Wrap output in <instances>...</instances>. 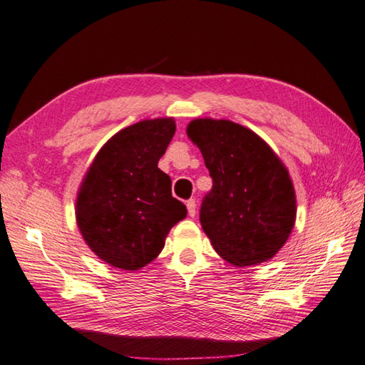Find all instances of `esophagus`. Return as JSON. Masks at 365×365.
<instances>
[{"label": "esophagus", "mask_w": 365, "mask_h": 365, "mask_svg": "<svg viewBox=\"0 0 365 365\" xmlns=\"http://www.w3.org/2000/svg\"><path fill=\"white\" fill-rule=\"evenodd\" d=\"M185 206H187L189 215H190V217H195V212H197V203H195V200H193V198L187 200V201H185Z\"/></svg>", "instance_id": "esophagus-1"}]
</instances>
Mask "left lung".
I'll list each match as a JSON object with an SVG mask.
<instances>
[{"label": "left lung", "instance_id": "8db88e82", "mask_svg": "<svg viewBox=\"0 0 365 365\" xmlns=\"http://www.w3.org/2000/svg\"><path fill=\"white\" fill-rule=\"evenodd\" d=\"M187 134L212 178L200 223L214 250L236 267L269 261L295 223L287 168L261 137L234 121L198 118L190 121Z\"/></svg>", "mask_w": 365, "mask_h": 365}]
</instances>
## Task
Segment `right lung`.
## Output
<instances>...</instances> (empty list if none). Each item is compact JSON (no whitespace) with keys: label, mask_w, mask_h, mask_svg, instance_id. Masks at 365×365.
Segmentation results:
<instances>
[{"label":"right lung","mask_w":365,"mask_h":365,"mask_svg":"<svg viewBox=\"0 0 365 365\" xmlns=\"http://www.w3.org/2000/svg\"><path fill=\"white\" fill-rule=\"evenodd\" d=\"M173 118L143 120L121 129L96 155L78 193L76 220L87 245L104 262L139 270L187 215L158 168L175 134Z\"/></svg>","instance_id":"obj_1"}]
</instances>
